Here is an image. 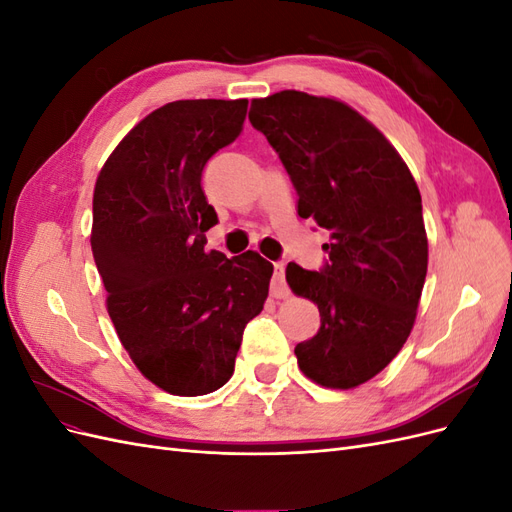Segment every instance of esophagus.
<instances>
[{
  "label": "esophagus",
  "mask_w": 512,
  "mask_h": 512,
  "mask_svg": "<svg viewBox=\"0 0 512 512\" xmlns=\"http://www.w3.org/2000/svg\"><path fill=\"white\" fill-rule=\"evenodd\" d=\"M284 275H286L284 262H275V265H273V282H271V294L275 299H286L290 294Z\"/></svg>",
  "instance_id": "esophagus-1"
}]
</instances>
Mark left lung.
<instances>
[{
    "instance_id": "obj_1",
    "label": "left lung",
    "mask_w": 512,
    "mask_h": 512,
    "mask_svg": "<svg viewBox=\"0 0 512 512\" xmlns=\"http://www.w3.org/2000/svg\"><path fill=\"white\" fill-rule=\"evenodd\" d=\"M250 121L280 153L301 218L331 230L322 271L286 267L290 290L320 312L297 363L320 386L354 389L414 327L429 258L421 192L386 136L342 100L284 89L252 100Z\"/></svg>"
}]
</instances>
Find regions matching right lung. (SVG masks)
<instances>
[{"instance_id": "obj_1", "label": "right lung", "mask_w": 512, "mask_h": 512, "mask_svg": "<svg viewBox=\"0 0 512 512\" xmlns=\"http://www.w3.org/2000/svg\"><path fill=\"white\" fill-rule=\"evenodd\" d=\"M247 100H177L121 138L94 188L91 252L121 346L162 391H218L245 324L262 312L273 265L258 252L205 250L218 224L200 185L243 128Z\"/></svg>"}]
</instances>
